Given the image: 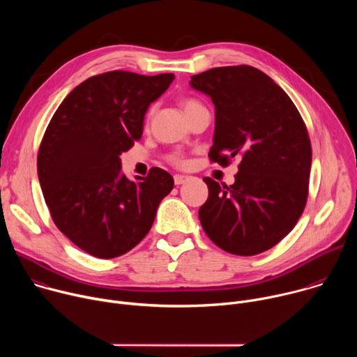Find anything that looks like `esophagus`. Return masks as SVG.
I'll use <instances>...</instances> for the list:
<instances>
[{
  "label": "esophagus",
  "mask_w": 357,
  "mask_h": 357,
  "mask_svg": "<svg viewBox=\"0 0 357 357\" xmlns=\"http://www.w3.org/2000/svg\"><path fill=\"white\" fill-rule=\"evenodd\" d=\"M188 181H189V176H186V175H175V176H174L175 185H182V183H185V182H188Z\"/></svg>",
  "instance_id": "34e87169"
}]
</instances>
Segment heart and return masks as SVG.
I'll return each mask as SVG.
<instances>
[{
    "label": "heart",
    "instance_id": "b5f03b06",
    "mask_svg": "<svg viewBox=\"0 0 357 357\" xmlns=\"http://www.w3.org/2000/svg\"><path fill=\"white\" fill-rule=\"evenodd\" d=\"M196 106H199V103H197V101H195V100H185V101H183V110H185V112H188V110H190V109H193V107H196ZM172 161H174L175 164H181V161H179L178 158H172Z\"/></svg>",
    "mask_w": 357,
    "mask_h": 357
}]
</instances>
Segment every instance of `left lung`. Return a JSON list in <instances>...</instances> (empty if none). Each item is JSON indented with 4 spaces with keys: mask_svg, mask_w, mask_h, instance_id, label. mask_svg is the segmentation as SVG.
Wrapping results in <instances>:
<instances>
[{
    "mask_svg": "<svg viewBox=\"0 0 357 357\" xmlns=\"http://www.w3.org/2000/svg\"><path fill=\"white\" fill-rule=\"evenodd\" d=\"M189 84L215 105L211 160H241L233 185L203 179L209 196L200 225L222 250L256 256L281 241L303 212L312 162L307 127L288 94L256 68H215Z\"/></svg>",
    "mask_w": 357,
    "mask_h": 357,
    "instance_id": "8db88e82",
    "label": "left lung"
}]
</instances>
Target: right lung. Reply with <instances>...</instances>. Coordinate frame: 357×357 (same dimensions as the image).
<instances>
[{
  "label": "right lung",
  "mask_w": 357,
  "mask_h": 357,
  "mask_svg": "<svg viewBox=\"0 0 357 357\" xmlns=\"http://www.w3.org/2000/svg\"><path fill=\"white\" fill-rule=\"evenodd\" d=\"M172 73L114 70L89 77L62 101L38 154V178L58 229L97 259H114L149 231L174 178L152 168L130 181L123 152L142 135L144 116L167 91Z\"/></svg>",
  "instance_id": "right-lung-1"
}]
</instances>
